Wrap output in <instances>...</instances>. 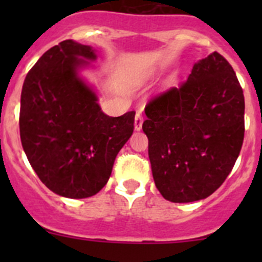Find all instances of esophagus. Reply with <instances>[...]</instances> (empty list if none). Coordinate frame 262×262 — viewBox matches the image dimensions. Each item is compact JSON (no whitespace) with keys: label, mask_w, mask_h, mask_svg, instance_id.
I'll return each instance as SVG.
<instances>
[{"label":"esophagus","mask_w":262,"mask_h":262,"mask_svg":"<svg viewBox=\"0 0 262 262\" xmlns=\"http://www.w3.org/2000/svg\"><path fill=\"white\" fill-rule=\"evenodd\" d=\"M142 125H143V118H142L141 113L138 112L136 114V119H134V129H136L137 132L141 130Z\"/></svg>","instance_id":"34e87169"}]
</instances>
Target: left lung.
I'll list each match as a JSON object with an SVG mask.
<instances>
[{
	"label": "left lung",
	"instance_id": "left-lung-1",
	"mask_svg": "<svg viewBox=\"0 0 262 262\" xmlns=\"http://www.w3.org/2000/svg\"><path fill=\"white\" fill-rule=\"evenodd\" d=\"M143 132L156 187L172 203L212 195L238 158L245 97L233 68L219 53L198 60L180 87L150 100Z\"/></svg>",
	"mask_w": 262,
	"mask_h": 262
}]
</instances>
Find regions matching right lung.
<instances>
[{
	"mask_svg": "<svg viewBox=\"0 0 262 262\" xmlns=\"http://www.w3.org/2000/svg\"><path fill=\"white\" fill-rule=\"evenodd\" d=\"M96 50L68 39L47 50L21 91L20 138L41 182L60 196L84 199L106 185L119 150L133 134L134 115L105 114L82 76Z\"/></svg>",
	"mask_w": 262,
	"mask_h": 262,
	"instance_id": "right-lung-1",
	"label": "right lung"
}]
</instances>
